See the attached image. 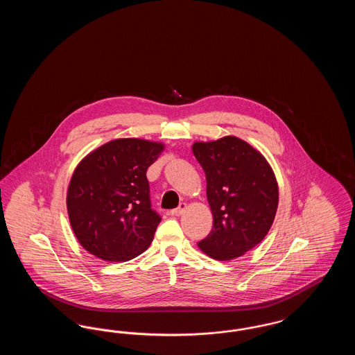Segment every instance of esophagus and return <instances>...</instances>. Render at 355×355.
Instances as JSON below:
<instances>
[{
	"label": "esophagus",
	"instance_id": "esophagus-1",
	"mask_svg": "<svg viewBox=\"0 0 355 355\" xmlns=\"http://www.w3.org/2000/svg\"><path fill=\"white\" fill-rule=\"evenodd\" d=\"M186 207H187V206H186L185 202L180 203V206H178L177 209L171 210V214H173V216H181V214H184Z\"/></svg>",
	"mask_w": 355,
	"mask_h": 355
}]
</instances>
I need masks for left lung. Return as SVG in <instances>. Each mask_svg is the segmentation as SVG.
<instances>
[{
	"label": "left lung",
	"mask_w": 355,
	"mask_h": 355,
	"mask_svg": "<svg viewBox=\"0 0 355 355\" xmlns=\"http://www.w3.org/2000/svg\"><path fill=\"white\" fill-rule=\"evenodd\" d=\"M206 175L213 230L200 241L203 253L230 261L257 246L270 230L278 207V184L266 158L241 138L193 144Z\"/></svg>",
	"instance_id": "8db88e82"
}]
</instances>
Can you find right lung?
I'll return each instance as SVG.
<instances>
[{
	"label": "right lung",
	"instance_id": "obj_1",
	"mask_svg": "<svg viewBox=\"0 0 355 355\" xmlns=\"http://www.w3.org/2000/svg\"><path fill=\"white\" fill-rule=\"evenodd\" d=\"M164 149L161 142L119 138L78 164L67 206L85 250L103 261L125 262L149 248L161 217L152 209L146 170Z\"/></svg>",
	"mask_w": 355,
	"mask_h": 355
}]
</instances>
